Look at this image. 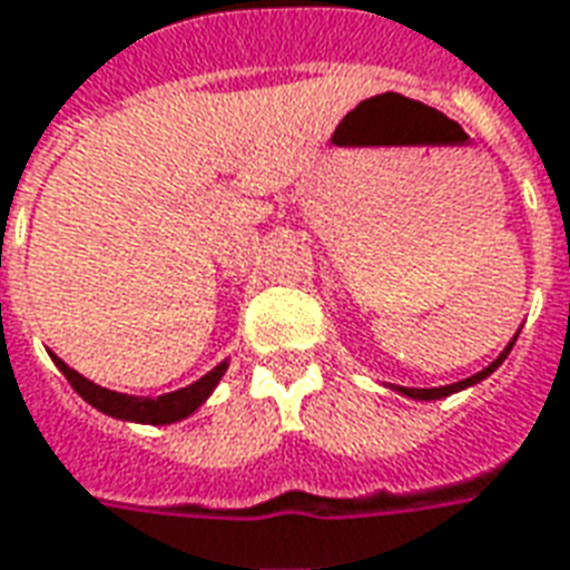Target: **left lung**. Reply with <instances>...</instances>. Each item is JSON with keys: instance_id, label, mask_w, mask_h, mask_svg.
<instances>
[{"instance_id": "obj_1", "label": "left lung", "mask_w": 570, "mask_h": 570, "mask_svg": "<svg viewBox=\"0 0 570 570\" xmlns=\"http://www.w3.org/2000/svg\"><path fill=\"white\" fill-rule=\"evenodd\" d=\"M517 335H520V332H517ZM517 335H513V338L508 341V347L501 350L499 356L489 362L487 368L478 371V374H471V377H465V381L446 383V386H395V383H390V390H395V392H399V395H404V399H414V402H435V399H446V395H453V392L468 390V386H474V383L487 381L489 374L499 368L501 362L508 360V353H510V347H513V341H517Z\"/></svg>"}]
</instances>
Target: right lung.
<instances>
[{
	"instance_id": "1",
	"label": "right lung",
	"mask_w": 570,
	"mask_h": 570,
	"mask_svg": "<svg viewBox=\"0 0 570 570\" xmlns=\"http://www.w3.org/2000/svg\"><path fill=\"white\" fill-rule=\"evenodd\" d=\"M50 360L57 362V368L66 374V381L75 386V392L81 395L83 402L92 404L96 411L114 416V420H126V423H147V425H171L187 420L189 414H196L202 404L208 402L210 392L217 390V383L223 381V374L229 368V360H223L220 365H214L208 374H202L199 381L189 383L184 390L166 392V395H126V392L105 390L99 383L87 381L83 374L69 368L60 356L50 353Z\"/></svg>"
}]
</instances>
